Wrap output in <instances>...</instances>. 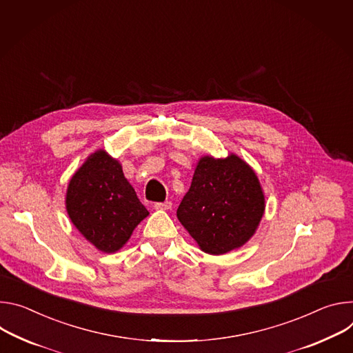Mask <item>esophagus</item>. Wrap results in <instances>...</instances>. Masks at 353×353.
<instances>
[{
	"mask_svg": "<svg viewBox=\"0 0 353 353\" xmlns=\"http://www.w3.org/2000/svg\"><path fill=\"white\" fill-rule=\"evenodd\" d=\"M172 208V203L171 202H164V203H155L154 205V209L155 210H170Z\"/></svg>",
	"mask_w": 353,
	"mask_h": 353,
	"instance_id": "34e87169",
	"label": "esophagus"
}]
</instances>
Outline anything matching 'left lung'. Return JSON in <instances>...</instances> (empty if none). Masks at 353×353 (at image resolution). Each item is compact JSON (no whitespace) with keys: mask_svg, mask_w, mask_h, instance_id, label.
<instances>
[{"mask_svg":"<svg viewBox=\"0 0 353 353\" xmlns=\"http://www.w3.org/2000/svg\"><path fill=\"white\" fill-rule=\"evenodd\" d=\"M265 213V193L252 170L237 154L203 155L176 217L199 248L223 255L245 245Z\"/></svg>","mask_w":353,"mask_h":353,"instance_id":"obj_1","label":"left lung"}]
</instances>
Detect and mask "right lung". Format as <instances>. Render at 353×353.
<instances>
[{
	"mask_svg": "<svg viewBox=\"0 0 353 353\" xmlns=\"http://www.w3.org/2000/svg\"><path fill=\"white\" fill-rule=\"evenodd\" d=\"M65 210L81 236L105 254L123 248L148 216L125 178L122 164L103 148L90 154L72 174L65 192Z\"/></svg>",
	"mask_w": 353,
	"mask_h": 353,
	"instance_id": "1",
	"label": "right lung"
}]
</instances>
